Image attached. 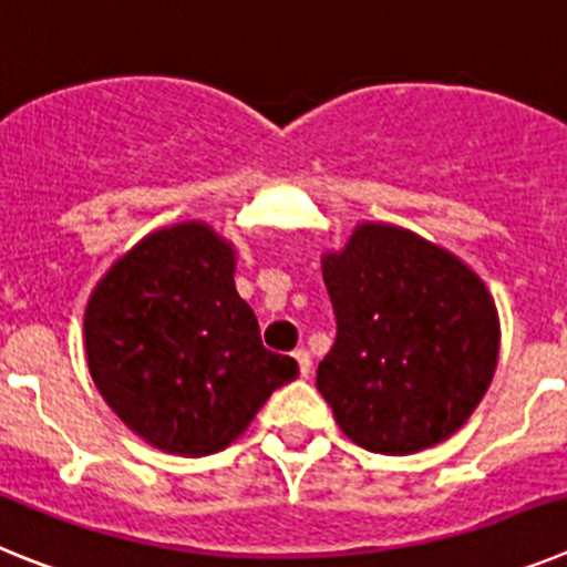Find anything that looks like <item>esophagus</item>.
Instances as JSON below:
<instances>
[{"label": "esophagus", "mask_w": 567, "mask_h": 567, "mask_svg": "<svg viewBox=\"0 0 567 567\" xmlns=\"http://www.w3.org/2000/svg\"><path fill=\"white\" fill-rule=\"evenodd\" d=\"M292 358L298 360V369H300V378H309V372H312V354L307 352V349H295Z\"/></svg>", "instance_id": "34e87169"}]
</instances>
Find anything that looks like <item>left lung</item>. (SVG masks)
Wrapping results in <instances>:
<instances>
[{
    "label": "left lung",
    "instance_id": "1",
    "mask_svg": "<svg viewBox=\"0 0 567 567\" xmlns=\"http://www.w3.org/2000/svg\"><path fill=\"white\" fill-rule=\"evenodd\" d=\"M334 346L318 392L346 437L378 454H414L452 437L477 409L499 352L483 280L409 229L363 224L323 258Z\"/></svg>",
    "mask_w": 567,
    "mask_h": 567
}]
</instances>
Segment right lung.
<instances>
[{"instance_id":"right-lung-1","label":"right lung","mask_w":567,"mask_h":567,"mask_svg":"<svg viewBox=\"0 0 567 567\" xmlns=\"http://www.w3.org/2000/svg\"><path fill=\"white\" fill-rule=\"evenodd\" d=\"M233 249L178 224L130 249L84 315L93 383L135 434L182 457L221 452L298 363L260 343Z\"/></svg>"}]
</instances>
